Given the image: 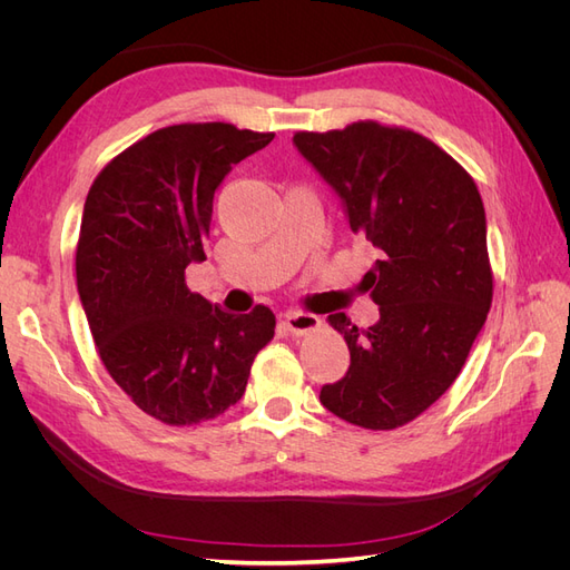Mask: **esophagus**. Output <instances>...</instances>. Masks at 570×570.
<instances>
[{
	"label": "esophagus",
	"mask_w": 570,
	"mask_h": 570,
	"mask_svg": "<svg viewBox=\"0 0 570 570\" xmlns=\"http://www.w3.org/2000/svg\"><path fill=\"white\" fill-rule=\"evenodd\" d=\"M283 323L287 327V333H292V335H306V333L316 331V327L321 325V318L314 316V314H304V312H287Z\"/></svg>",
	"instance_id": "1"
}]
</instances>
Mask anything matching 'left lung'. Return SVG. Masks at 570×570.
Instances as JSON below:
<instances>
[{
  "mask_svg": "<svg viewBox=\"0 0 570 570\" xmlns=\"http://www.w3.org/2000/svg\"><path fill=\"white\" fill-rule=\"evenodd\" d=\"M292 145L377 249L361 285L381 318L361 333L342 312L327 316L347 340L350 368L321 387V404L361 428H400L450 390L485 325V206L450 154L413 130L361 120L297 132Z\"/></svg>",
  "mask_w": 570,
  "mask_h": 570,
  "instance_id": "obj_1",
  "label": "left lung"
}]
</instances>
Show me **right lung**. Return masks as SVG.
Wrapping results in <instances>:
<instances>
[{
  "label": "right lung",
  "instance_id": "1",
  "mask_svg": "<svg viewBox=\"0 0 570 570\" xmlns=\"http://www.w3.org/2000/svg\"><path fill=\"white\" fill-rule=\"evenodd\" d=\"M271 140L230 124L168 126L118 154L85 199L76 278L90 333L118 387L161 423L237 404L273 337L268 306L235 316L185 281L206 258L218 185Z\"/></svg>",
  "mask_w": 570,
  "mask_h": 570
}]
</instances>
